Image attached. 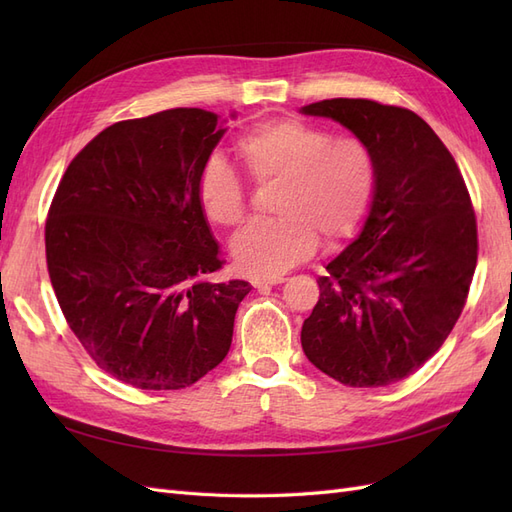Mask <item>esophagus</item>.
Returning a JSON list of instances; mask_svg holds the SVG:
<instances>
[{"instance_id": "esophagus-1", "label": "esophagus", "mask_w": 512, "mask_h": 512, "mask_svg": "<svg viewBox=\"0 0 512 512\" xmlns=\"http://www.w3.org/2000/svg\"><path fill=\"white\" fill-rule=\"evenodd\" d=\"M284 277H252V286L262 290V288H269V286H277L282 284Z\"/></svg>"}]
</instances>
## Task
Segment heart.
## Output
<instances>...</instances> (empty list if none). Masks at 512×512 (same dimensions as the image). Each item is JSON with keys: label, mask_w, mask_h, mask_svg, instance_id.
Masks as SVG:
<instances>
[{"label": "heart", "mask_w": 512, "mask_h": 512, "mask_svg": "<svg viewBox=\"0 0 512 512\" xmlns=\"http://www.w3.org/2000/svg\"><path fill=\"white\" fill-rule=\"evenodd\" d=\"M247 173L260 183H282L277 220L254 222L232 239L237 267L258 277H277L316 252L318 237L337 245L354 237L374 205L378 168L374 151L354 136L301 119L262 121L237 138ZM198 203L209 222L230 228L243 222L247 185L222 153L200 166Z\"/></svg>", "instance_id": "1"}]
</instances>
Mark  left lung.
<instances>
[{"label": "left lung", "instance_id": "left-lung-1", "mask_svg": "<svg viewBox=\"0 0 512 512\" xmlns=\"http://www.w3.org/2000/svg\"><path fill=\"white\" fill-rule=\"evenodd\" d=\"M301 113L342 123L378 168L361 232L318 277L303 352L346 386L399 382L438 352L466 305L478 256L468 188L451 151L408 108L333 98Z\"/></svg>", "mask_w": 512, "mask_h": 512}]
</instances>
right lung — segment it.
<instances>
[{"instance_id":"add662e5","label":"right lung","mask_w":512,"mask_h":512,"mask_svg":"<svg viewBox=\"0 0 512 512\" xmlns=\"http://www.w3.org/2000/svg\"><path fill=\"white\" fill-rule=\"evenodd\" d=\"M224 132L203 108L113 123L55 192L44 241L61 312L96 365L134 389H185L218 367L252 290L209 280L222 256L196 183Z\"/></svg>"}]
</instances>
